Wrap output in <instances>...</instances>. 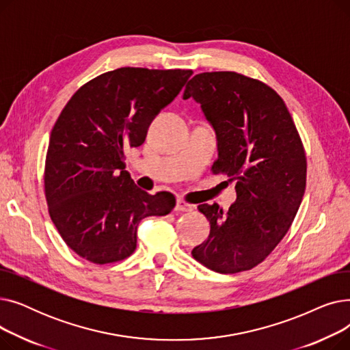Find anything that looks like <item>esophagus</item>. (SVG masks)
Here are the masks:
<instances>
[{
	"label": "esophagus",
	"instance_id": "esophagus-1",
	"mask_svg": "<svg viewBox=\"0 0 350 350\" xmlns=\"http://www.w3.org/2000/svg\"><path fill=\"white\" fill-rule=\"evenodd\" d=\"M174 210L178 211V213H186V211H191V210H193V206H190L189 203H186V201H183V200L178 198V200L176 201Z\"/></svg>",
	"mask_w": 350,
	"mask_h": 350
}]
</instances>
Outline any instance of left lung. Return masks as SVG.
<instances>
[{"label": "left lung", "instance_id": "1", "mask_svg": "<svg viewBox=\"0 0 350 350\" xmlns=\"http://www.w3.org/2000/svg\"><path fill=\"white\" fill-rule=\"evenodd\" d=\"M193 98L214 127L218 159L213 173L235 180L237 201L227 213L200 204L210 221L194 260L219 273L261 264L288 232L306 187L304 144L282 98L258 79L237 72H204L189 81Z\"/></svg>", "mask_w": 350, "mask_h": 350}]
</instances>
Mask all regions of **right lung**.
I'll return each instance as SVG.
<instances>
[{
  "mask_svg": "<svg viewBox=\"0 0 350 350\" xmlns=\"http://www.w3.org/2000/svg\"><path fill=\"white\" fill-rule=\"evenodd\" d=\"M191 75L119 68L81 86L62 109L48 144L45 197L52 223L82 258L99 265L127 258L142 219L174 208L172 193L135 185L124 150L143 144L152 120Z\"/></svg>",
  "mask_w": 350,
  "mask_h": 350,
  "instance_id": "right-lung-1",
  "label": "right lung"
}]
</instances>
